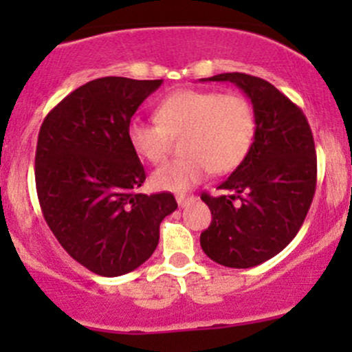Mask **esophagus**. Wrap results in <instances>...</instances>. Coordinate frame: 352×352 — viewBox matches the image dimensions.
<instances>
[{"label":"esophagus","instance_id":"esophagus-1","mask_svg":"<svg viewBox=\"0 0 352 352\" xmlns=\"http://www.w3.org/2000/svg\"><path fill=\"white\" fill-rule=\"evenodd\" d=\"M194 201V196H184V194H180V196H177V204L180 206V208H184V206L187 204V202Z\"/></svg>","mask_w":352,"mask_h":352}]
</instances>
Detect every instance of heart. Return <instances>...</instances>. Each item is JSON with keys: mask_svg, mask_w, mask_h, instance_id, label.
<instances>
[{"mask_svg": "<svg viewBox=\"0 0 352 352\" xmlns=\"http://www.w3.org/2000/svg\"><path fill=\"white\" fill-rule=\"evenodd\" d=\"M155 117L156 122L133 119L127 126V141L134 153L160 163L168 153L170 136L182 134L180 153L186 155L151 173L150 182L156 190L186 192L211 170L232 172L254 143V109L239 94L184 88L158 102Z\"/></svg>", "mask_w": 352, "mask_h": 352, "instance_id": "heart-1", "label": "heart"}]
</instances>
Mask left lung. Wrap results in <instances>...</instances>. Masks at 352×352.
Listing matches in <instances>:
<instances>
[{"label":"left lung","mask_w":352,"mask_h":352,"mask_svg":"<svg viewBox=\"0 0 352 352\" xmlns=\"http://www.w3.org/2000/svg\"><path fill=\"white\" fill-rule=\"evenodd\" d=\"M202 81H230L250 98L255 136L243 162L218 186L221 196H201L212 214L201 247L226 267H255L296 236L314 201L317 155L310 124L262 78L223 73Z\"/></svg>","instance_id":"obj_1"}]
</instances>
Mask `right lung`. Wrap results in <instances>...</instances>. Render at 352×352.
Here are the masks:
<instances>
[{
	"mask_svg": "<svg viewBox=\"0 0 352 352\" xmlns=\"http://www.w3.org/2000/svg\"><path fill=\"white\" fill-rule=\"evenodd\" d=\"M163 80L107 76L63 98L42 122L35 186L42 214L67 254L105 278L146 262L173 194H138L146 175L127 141L138 107Z\"/></svg>",
	"mask_w": 352,
	"mask_h": 352,
	"instance_id": "obj_1",
	"label": "right lung"
}]
</instances>
